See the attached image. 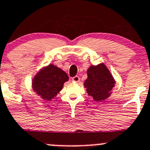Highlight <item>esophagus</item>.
<instances>
[{"mask_svg":"<svg viewBox=\"0 0 150 150\" xmlns=\"http://www.w3.org/2000/svg\"><path fill=\"white\" fill-rule=\"evenodd\" d=\"M72 80L73 81H75V82H79L80 78H79V76H75V77H73V78H72Z\"/></svg>","mask_w":150,"mask_h":150,"instance_id":"esophagus-1","label":"esophagus"}]
</instances>
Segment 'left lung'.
<instances>
[{
  "label": "left lung",
  "instance_id": "obj_1",
  "mask_svg": "<svg viewBox=\"0 0 150 150\" xmlns=\"http://www.w3.org/2000/svg\"><path fill=\"white\" fill-rule=\"evenodd\" d=\"M87 75L84 86L88 94L93 97V100L102 102L110 96L115 81L104 64L89 67Z\"/></svg>",
  "mask_w": 150,
  "mask_h": 150
}]
</instances>
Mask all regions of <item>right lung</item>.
I'll return each mask as SVG.
<instances>
[{"instance_id": "right-lung-1", "label": "right lung", "mask_w": 150, "mask_h": 150, "mask_svg": "<svg viewBox=\"0 0 150 150\" xmlns=\"http://www.w3.org/2000/svg\"><path fill=\"white\" fill-rule=\"evenodd\" d=\"M69 78L64 71L51 64L43 67L33 79V91L43 99L51 101L62 89Z\"/></svg>"}]
</instances>
